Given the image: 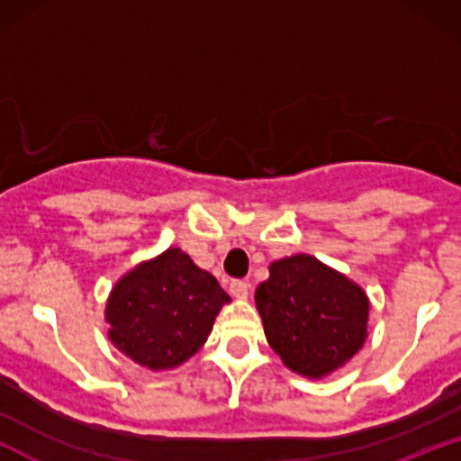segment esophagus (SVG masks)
Returning <instances> with one entry per match:
<instances>
[{
  "label": "esophagus",
  "instance_id": "esophagus-1",
  "mask_svg": "<svg viewBox=\"0 0 461 461\" xmlns=\"http://www.w3.org/2000/svg\"><path fill=\"white\" fill-rule=\"evenodd\" d=\"M230 293L234 294L238 299H245L249 294V282L245 279H231L230 282Z\"/></svg>",
  "mask_w": 461,
  "mask_h": 461
}]
</instances>
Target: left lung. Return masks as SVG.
Returning <instances> with one entry per match:
<instances>
[{
    "mask_svg": "<svg viewBox=\"0 0 461 461\" xmlns=\"http://www.w3.org/2000/svg\"><path fill=\"white\" fill-rule=\"evenodd\" d=\"M256 290L264 333L288 368L322 377L348 362L366 340L368 299L345 275L312 256L271 264Z\"/></svg>",
    "mask_w": 461,
    "mask_h": 461,
    "instance_id": "1",
    "label": "left lung"
}]
</instances>
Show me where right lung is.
Here are the masks:
<instances>
[{"mask_svg":"<svg viewBox=\"0 0 461 461\" xmlns=\"http://www.w3.org/2000/svg\"><path fill=\"white\" fill-rule=\"evenodd\" d=\"M230 301L208 271L168 249L125 275L110 294V340L151 370L173 368L208 340L221 305Z\"/></svg>","mask_w":461,"mask_h":461,"instance_id":"add662e5","label":"right lung"}]
</instances>
